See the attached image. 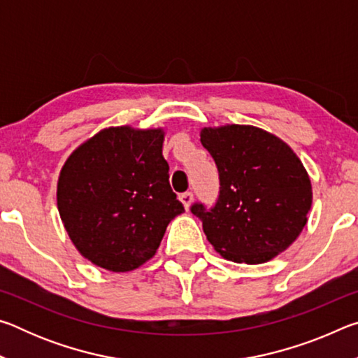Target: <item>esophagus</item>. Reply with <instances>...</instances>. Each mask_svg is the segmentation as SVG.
Here are the masks:
<instances>
[{
	"label": "esophagus",
	"mask_w": 358,
	"mask_h": 358,
	"mask_svg": "<svg viewBox=\"0 0 358 358\" xmlns=\"http://www.w3.org/2000/svg\"><path fill=\"white\" fill-rule=\"evenodd\" d=\"M180 201L183 202L185 208L187 210V208H189L191 202H192V192H191V191H186V192H183V194H180Z\"/></svg>",
	"instance_id": "obj_1"
}]
</instances>
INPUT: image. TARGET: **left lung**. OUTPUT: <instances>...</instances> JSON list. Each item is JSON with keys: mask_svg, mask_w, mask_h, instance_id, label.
Segmentation results:
<instances>
[{"mask_svg": "<svg viewBox=\"0 0 358 358\" xmlns=\"http://www.w3.org/2000/svg\"><path fill=\"white\" fill-rule=\"evenodd\" d=\"M220 196L213 207L191 205L207 240L224 259L262 264L294 243L308 221L311 181L286 143L254 126L203 128Z\"/></svg>", "mask_w": 358, "mask_h": 358, "instance_id": "obj_1", "label": "left lung"}]
</instances>
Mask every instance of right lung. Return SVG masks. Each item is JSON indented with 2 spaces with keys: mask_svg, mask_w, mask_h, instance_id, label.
Masks as SVG:
<instances>
[{
  "mask_svg": "<svg viewBox=\"0 0 358 358\" xmlns=\"http://www.w3.org/2000/svg\"><path fill=\"white\" fill-rule=\"evenodd\" d=\"M164 132L108 128L82 143L62 169L58 211L90 262L129 271L155 256L185 207L169 183Z\"/></svg>",
  "mask_w": 358,
  "mask_h": 358,
  "instance_id": "1",
  "label": "right lung"
}]
</instances>
